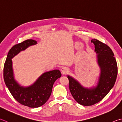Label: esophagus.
Instances as JSON below:
<instances>
[{
  "label": "esophagus",
  "mask_w": 122,
  "mask_h": 122,
  "mask_svg": "<svg viewBox=\"0 0 122 122\" xmlns=\"http://www.w3.org/2000/svg\"><path fill=\"white\" fill-rule=\"evenodd\" d=\"M61 71H62V74L63 75H66V74H67V73L68 72L69 69L67 67H63L61 69Z\"/></svg>",
  "instance_id": "1"
}]
</instances>
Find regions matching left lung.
I'll use <instances>...</instances> for the list:
<instances>
[{"instance_id":"left-lung-1","label":"left lung","mask_w":122,"mask_h":122,"mask_svg":"<svg viewBox=\"0 0 122 122\" xmlns=\"http://www.w3.org/2000/svg\"><path fill=\"white\" fill-rule=\"evenodd\" d=\"M91 43L94 44L95 51L98 53V62L101 69L98 85L96 87L86 88L67 76L73 98L79 104L85 106L93 105L105 98L113 87L118 73L117 62L111 48L97 39H92Z\"/></svg>"}]
</instances>
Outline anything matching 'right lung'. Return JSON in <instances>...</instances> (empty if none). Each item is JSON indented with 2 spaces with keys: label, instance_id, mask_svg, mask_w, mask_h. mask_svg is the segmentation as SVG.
I'll use <instances>...</instances> for the list:
<instances>
[{
  "label": "right lung",
  "instance_id": "right-lung-1",
  "mask_svg": "<svg viewBox=\"0 0 122 122\" xmlns=\"http://www.w3.org/2000/svg\"><path fill=\"white\" fill-rule=\"evenodd\" d=\"M37 43L34 40L28 39L13 46L9 51L4 66V79L11 94L21 105L30 108L41 107L46 103L51 94L55 81L61 76L59 70L46 72L27 87L21 86L15 81L12 59L21 51Z\"/></svg>",
  "mask_w": 122,
  "mask_h": 122
}]
</instances>
